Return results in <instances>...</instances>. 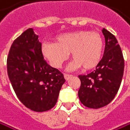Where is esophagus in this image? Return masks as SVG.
Wrapping results in <instances>:
<instances>
[{
    "label": "esophagus",
    "instance_id": "esophagus-1",
    "mask_svg": "<svg viewBox=\"0 0 130 130\" xmlns=\"http://www.w3.org/2000/svg\"><path fill=\"white\" fill-rule=\"evenodd\" d=\"M72 77V75H70V74H64V78L66 79V80H68L69 79H70Z\"/></svg>",
    "mask_w": 130,
    "mask_h": 130
}]
</instances>
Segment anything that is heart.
Masks as SVG:
<instances>
[{
	"instance_id": "heart-1",
	"label": "heart",
	"mask_w": 130,
	"mask_h": 130,
	"mask_svg": "<svg viewBox=\"0 0 130 130\" xmlns=\"http://www.w3.org/2000/svg\"><path fill=\"white\" fill-rule=\"evenodd\" d=\"M102 52L103 40L100 34L88 30L60 34L55 38V43L45 42L42 46V55L56 68L62 67L70 53L74 59L67 67L68 70L81 67L86 70L94 69L100 63Z\"/></svg>"
}]
</instances>
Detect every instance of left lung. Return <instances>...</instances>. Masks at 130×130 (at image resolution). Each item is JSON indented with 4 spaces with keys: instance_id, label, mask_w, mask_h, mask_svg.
I'll use <instances>...</instances> for the list:
<instances>
[{
    "instance_id": "8db88e82",
    "label": "left lung",
    "mask_w": 130,
    "mask_h": 130,
    "mask_svg": "<svg viewBox=\"0 0 130 130\" xmlns=\"http://www.w3.org/2000/svg\"><path fill=\"white\" fill-rule=\"evenodd\" d=\"M102 31L105 41L102 59L93 72L78 76L80 101L90 108H102L114 99L124 71V59L116 38L105 28Z\"/></svg>"
}]
</instances>
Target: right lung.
Listing matches in <instances>:
<instances>
[{
  "label": "right lung",
  "mask_w": 130,
  "mask_h": 130,
  "mask_svg": "<svg viewBox=\"0 0 130 130\" xmlns=\"http://www.w3.org/2000/svg\"><path fill=\"white\" fill-rule=\"evenodd\" d=\"M7 69L13 89L22 103L35 112H45L57 102L64 77L44 60L42 43L28 28L12 43Z\"/></svg>",
  "instance_id": "obj_1"
}]
</instances>
